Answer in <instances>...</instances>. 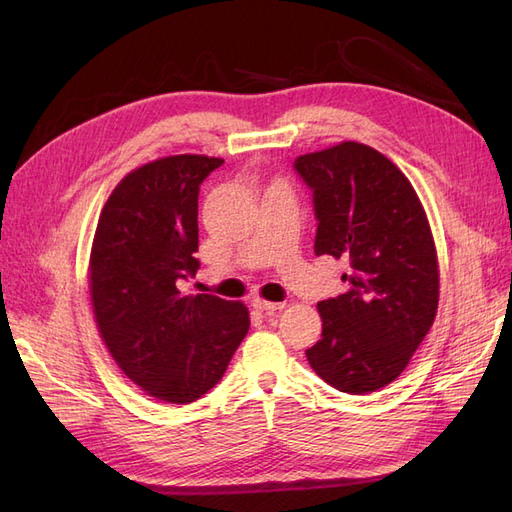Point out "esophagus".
Returning <instances> with one entry per match:
<instances>
[{
    "label": "esophagus",
    "mask_w": 512,
    "mask_h": 512,
    "mask_svg": "<svg viewBox=\"0 0 512 512\" xmlns=\"http://www.w3.org/2000/svg\"><path fill=\"white\" fill-rule=\"evenodd\" d=\"M254 307L262 314H273L280 312V309L286 307V303H273V301H265V299H254Z\"/></svg>",
    "instance_id": "esophagus-1"
}]
</instances>
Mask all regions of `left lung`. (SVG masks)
<instances>
[{"label": "left lung", "mask_w": 512, "mask_h": 512, "mask_svg": "<svg viewBox=\"0 0 512 512\" xmlns=\"http://www.w3.org/2000/svg\"><path fill=\"white\" fill-rule=\"evenodd\" d=\"M294 168L314 192L316 256L348 258L350 290L318 303L322 339L305 350L333 389L367 395L391 384L438 314V252L412 183L374 147L344 141Z\"/></svg>", "instance_id": "8db88e82"}]
</instances>
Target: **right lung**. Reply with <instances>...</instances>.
I'll return each instance as SVG.
<instances>
[{"label":"right lung","instance_id":"obj_1","mask_svg":"<svg viewBox=\"0 0 512 512\" xmlns=\"http://www.w3.org/2000/svg\"><path fill=\"white\" fill-rule=\"evenodd\" d=\"M222 158L168 156L134 168L102 207L89 294L102 342L141 391L190 404L224 376L250 331L241 301L183 294L198 252V190Z\"/></svg>","mask_w":512,"mask_h":512}]
</instances>
